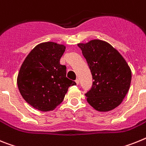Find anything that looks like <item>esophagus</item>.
Here are the masks:
<instances>
[{"label":"esophagus","mask_w":146,"mask_h":146,"mask_svg":"<svg viewBox=\"0 0 146 146\" xmlns=\"http://www.w3.org/2000/svg\"><path fill=\"white\" fill-rule=\"evenodd\" d=\"M76 83L77 85H78V84H79V80H78V79H76Z\"/></svg>","instance_id":"obj_1"}]
</instances>
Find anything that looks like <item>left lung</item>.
I'll return each mask as SVG.
<instances>
[{"instance_id":"left-lung-1","label":"left lung","mask_w":146,"mask_h":146,"mask_svg":"<svg viewBox=\"0 0 146 146\" xmlns=\"http://www.w3.org/2000/svg\"><path fill=\"white\" fill-rule=\"evenodd\" d=\"M78 46L92 76V86L87 101L99 111L114 110L121 104L130 87L131 69L122 56L110 44L93 40Z\"/></svg>"}]
</instances>
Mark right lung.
Segmentation results:
<instances>
[{"instance_id": "right-lung-1", "label": "right lung", "mask_w": 146, "mask_h": 146, "mask_svg": "<svg viewBox=\"0 0 146 146\" xmlns=\"http://www.w3.org/2000/svg\"><path fill=\"white\" fill-rule=\"evenodd\" d=\"M65 46L53 42L40 43L26 56L17 76V86L24 100L42 111L60 104L69 87L76 82L66 77V66L60 64Z\"/></svg>"}]
</instances>
